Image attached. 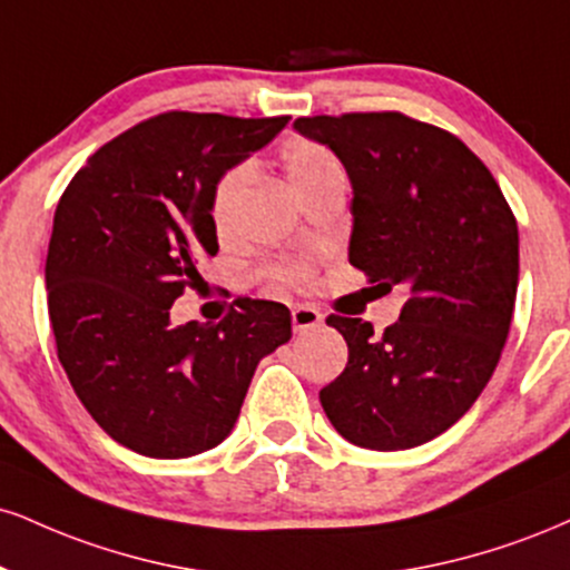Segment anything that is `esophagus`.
I'll return each mask as SVG.
<instances>
[{"label":"esophagus","instance_id":"obj_1","mask_svg":"<svg viewBox=\"0 0 570 570\" xmlns=\"http://www.w3.org/2000/svg\"><path fill=\"white\" fill-rule=\"evenodd\" d=\"M324 324V313L315 305H294L292 307V326L297 334L313 332L315 326Z\"/></svg>","mask_w":570,"mask_h":570}]
</instances>
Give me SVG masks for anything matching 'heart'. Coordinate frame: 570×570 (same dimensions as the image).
I'll return each mask as SVG.
<instances>
[{
    "label": "heart",
    "instance_id": "heart-1",
    "mask_svg": "<svg viewBox=\"0 0 570 570\" xmlns=\"http://www.w3.org/2000/svg\"><path fill=\"white\" fill-rule=\"evenodd\" d=\"M278 164L284 169L286 180L303 202L332 188V185H345V167L337 156L328 150L324 142L311 140V137H292L278 150ZM249 173L246 167H233L219 177L212 194V219H215L219 233H228L236 217L238 204H242ZM263 278L276 286H307L313 278V263L305 257H286L267 263L263 267Z\"/></svg>",
    "mask_w": 570,
    "mask_h": 570
}]
</instances>
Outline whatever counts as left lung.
<instances>
[{
	"mask_svg": "<svg viewBox=\"0 0 570 570\" xmlns=\"http://www.w3.org/2000/svg\"><path fill=\"white\" fill-rule=\"evenodd\" d=\"M294 127L351 175V265L380 292L409 294L382 334L328 315L347 366L321 390V406L361 449H414L462 420L497 368L515 311V215L489 167L428 121L355 111Z\"/></svg>",
	"mask_w": 570,
	"mask_h": 570,
	"instance_id": "left-lung-1",
	"label": "left lung"
}]
</instances>
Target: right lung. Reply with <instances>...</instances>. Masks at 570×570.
Instances as JSON below:
<instances>
[{"label": "right lung", "instance_id": "1", "mask_svg": "<svg viewBox=\"0 0 570 570\" xmlns=\"http://www.w3.org/2000/svg\"><path fill=\"white\" fill-rule=\"evenodd\" d=\"M286 121L150 116L95 150L60 196L45 265L58 358L89 416L137 454L215 449L259 358L292 337L289 307L271 299H238L219 324L169 321L219 249L217 180Z\"/></svg>", "mask_w": 570, "mask_h": 570}]
</instances>
